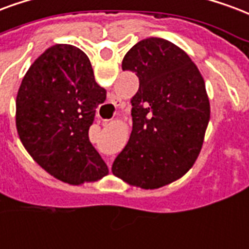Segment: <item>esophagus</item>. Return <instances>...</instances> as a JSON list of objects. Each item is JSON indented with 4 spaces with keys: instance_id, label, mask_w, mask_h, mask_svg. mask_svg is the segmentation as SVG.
Listing matches in <instances>:
<instances>
[{
    "instance_id": "esophagus-1",
    "label": "esophagus",
    "mask_w": 249,
    "mask_h": 249,
    "mask_svg": "<svg viewBox=\"0 0 249 249\" xmlns=\"http://www.w3.org/2000/svg\"><path fill=\"white\" fill-rule=\"evenodd\" d=\"M116 104H117V106H120V103H119V101H116Z\"/></svg>"
}]
</instances>
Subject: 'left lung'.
I'll return each mask as SVG.
<instances>
[{"label":"left lung","instance_id":"obj_1","mask_svg":"<svg viewBox=\"0 0 249 249\" xmlns=\"http://www.w3.org/2000/svg\"><path fill=\"white\" fill-rule=\"evenodd\" d=\"M123 70L137 75L129 141L112 173L130 185L158 189L181 178L199 156L210 120L204 80L190 56L161 38L134 45Z\"/></svg>","mask_w":249,"mask_h":249}]
</instances>
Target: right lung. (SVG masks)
I'll return each instance as SVG.
<instances>
[{"label": "right lung", "instance_id": "add662e5", "mask_svg": "<svg viewBox=\"0 0 249 249\" xmlns=\"http://www.w3.org/2000/svg\"><path fill=\"white\" fill-rule=\"evenodd\" d=\"M106 99L87 55L75 46H53L31 64L18 89V136L34 161L55 178L70 185L97 181L108 167L88 130Z\"/></svg>", "mask_w": 249, "mask_h": 249}]
</instances>
